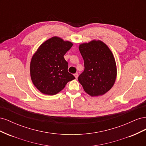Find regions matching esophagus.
Returning a JSON list of instances; mask_svg holds the SVG:
<instances>
[{
	"label": "esophagus",
	"mask_w": 146,
	"mask_h": 146,
	"mask_svg": "<svg viewBox=\"0 0 146 146\" xmlns=\"http://www.w3.org/2000/svg\"><path fill=\"white\" fill-rule=\"evenodd\" d=\"M74 76H75V77H76V78H77L78 77V74L77 73H76V74H74Z\"/></svg>",
	"instance_id": "34e87169"
}]
</instances>
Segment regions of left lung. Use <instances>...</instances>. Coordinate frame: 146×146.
<instances>
[{
    "mask_svg": "<svg viewBox=\"0 0 146 146\" xmlns=\"http://www.w3.org/2000/svg\"><path fill=\"white\" fill-rule=\"evenodd\" d=\"M78 48L85 66L78 82L90 96L104 95L113 87L116 78V64L113 53L100 40L81 44Z\"/></svg>",
    "mask_w": 146,
    "mask_h": 146,
    "instance_id": "1",
    "label": "left lung"
}]
</instances>
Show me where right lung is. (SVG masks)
Masks as SVG:
<instances>
[{
	"mask_svg": "<svg viewBox=\"0 0 146 146\" xmlns=\"http://www.w3.org/2000/svg\"><path fill=\"white\" fill-rule=\"evenodd\" d=\"M73 44L54 36L44 42L33 55L30 77L33 85L42 93L55 95L75 79L68 72V63L64 58Z\"/></svg>",
	"mask_w": 146,
	"mask_h": 146,
	"instance_id": "1",
	"label": "right lung"
}]
</instances>
